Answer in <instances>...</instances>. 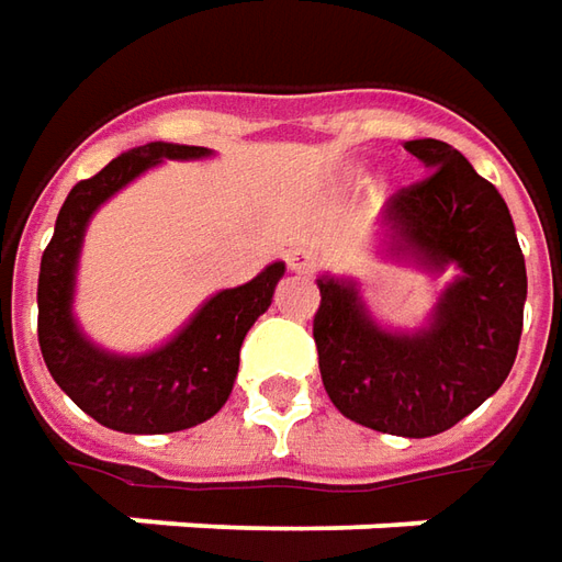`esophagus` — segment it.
Segmentation results:
<instances>
[{"label": "esophagus", "mask_w": 562, "mask_h": 562, "mask_svg": "<svg viewBox=\"0 0 562 562\" xmlns=\"http://www.w3.org/2000/svg\"><path fill=\"white\" fill-rule=\"evenodd\" d=\"M289 267L295 270V273H314L317 270V251H311V248H295V251H289Z\"/></svg>", "instance_id": "obj_1"}]
</instances>
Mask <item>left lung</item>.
<instances>
[{"mask_svg": "<svg viewBox=\"0 0 562 562\" xmlns=\"http://www.w3.org/2000/svg\"><path fill=\"white\" fill-rule=\"evenodd\" d=\"M404 148L429 170L382 211L389 251L426 270L457 267L419 333H389L367 314L355 282L319 277L314 314L319 376L348 419L389 436L451 429L510 373L526 304V258L507 202L441 139Z\"/></svg>", "mask_w": 562, "mask_h": 562, "instance_id": "1", "label": "left lung"}]
</instances>
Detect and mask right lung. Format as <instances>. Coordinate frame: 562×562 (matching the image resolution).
Segmentation results:
<instances>
[{
    "label": "right lung",
    "mask_w": 562,
    "mask_h": 562,
    "mask_svg": "<svg viewBox=\"0 0 562 562\" xmlns=\"http://www.w3.org/2000/svg\"><path fill=\"white\" fill-rule=\"evenodd\" d=\"M211 155L202 146L148 143L130 148L95 177L80 180L58 211L55 236L40 263V351L61 392L95 423L130 436H161L192 429L221 411L239 373L245 333L273 301V289L285 263H270L258 277L236 289H223L195 311L173 339L139 355L121 358L95 348L74 323V280L89 217L117 189L146 173L148 167L192 161Z\"/></svg>",
    "instance_id": "add662e5"
}]
</instances>
